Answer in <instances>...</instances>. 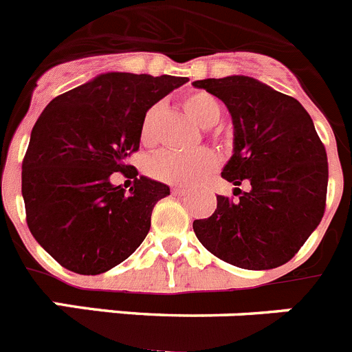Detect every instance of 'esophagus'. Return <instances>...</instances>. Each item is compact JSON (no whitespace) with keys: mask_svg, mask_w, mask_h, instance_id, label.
<instances>
[{"mask_svg":"<svg viewBox=\"0 0 352 352\" xmlns=\"http://www.w3.org/2000/svg\"><path fill=\"white\" fill-rule=\"evenodd\" d=\"M172 195H173V196H184V195H188V189L172 188Z\"/></svg>","mask_w":352,"mask_h":352,"instance_id":"1","label":"esophagus"}]
</instances>
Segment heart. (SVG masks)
<instances>
[{
	"label": "heart",
	"mask_w": 352,
	"mask_h": 352,
	"mask_svg": "<svg viewBox=\"0 0 352 352\" xmlns=\"http://www.w3.org/2000/svg\"><path fill=\"white\" fill-rule=\"evenodd\" d=\"M184 109L192 121L201 128H210L217 124L223 113L221 101L210 93L195 91L184 96ZM157 107H151L145 112L140 126L142 144H151L153 140L154 119H156ZM217 166V157L208 148H199L195 153H173V151H161L145 161V173L153 179L173 186H192L210 175Z\"/></svg>",
	"instance_id": "1"
}]
</instances>
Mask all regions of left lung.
I'll return each instance as SVG.
<instances>
[{
  "label": "left lung",
  "mask_w": 352,
  "mask_h": 352,
  "mask_svg": "<svg viewBox=\"0 0 352 352\" xmlns=\"http://www.w3.org/2000/svg\"><path fill=\"white\" fill-rule=\"evenodd\" d=\"M224 101L235 126V154L224 172L247 191L217 196V208L192 223L207 251L245 270L289 261L321 223L328 157L314 122L294 98L251 77L192 82Z\"/></svg>",
  "instance_id": "8db88e82"
}]
</instances>
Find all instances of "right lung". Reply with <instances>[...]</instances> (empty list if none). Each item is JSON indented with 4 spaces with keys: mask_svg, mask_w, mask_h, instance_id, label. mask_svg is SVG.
<instances>
[{
    "mask_svg": "<svg viewBox=\"0 0 352 352\" xmlns=\"http://www.w3.org/2000/svg\"><path fill=\"white\" fill-rule=\"evenodd\" d=\"M186 77L105 74L50 101L22 160L31 235L61 267L98 275L137 251L154 205L170 195L128 164L140 147L145 112ZM119 171L129 192L109 182Z\"/></svg>",
    "mask_w": 352,
    "mask_h": 352,
    "instance_id": "obj_1",
    "label": "right lung"
}]
</instances>
